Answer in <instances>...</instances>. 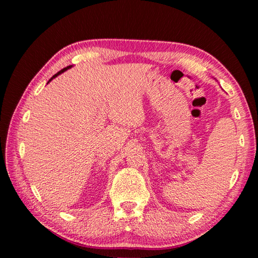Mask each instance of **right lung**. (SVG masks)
I'll return each instance as SVG.
<instances>
[{"label":"right lung","instance_id":"right-lung-1","mask_svg":"<svg viewBox=\"0 0 258 258\" xmlns=\"http://www.w3.org/2000/svg\"><path fill=\"white\" fill-rule=\"evenodd\" d=\"M72 67H73V66H67V67H66V68H63V69H61V71H60V72H59V73H56V74H55V75H53V76H52V77H51V78H50V80H49V82H47V83H50V82H51V81H52V80H53V78H54V77H56V76H58V75H60V74H61V73H63V72H66V71H67V69H69V68H72Z\"/></svg>","mask_w":258,"mask_h":258}]
</instances>
